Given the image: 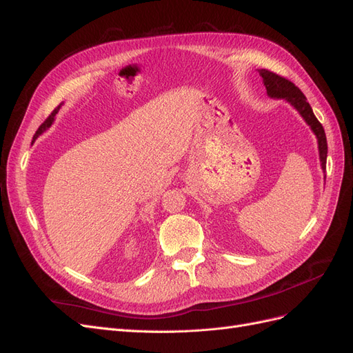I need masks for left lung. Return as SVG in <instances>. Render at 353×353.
Wrapping results in <instances>:
<instances>
[{
  "label": "left lung",
  "instance_id": "8db88e82",
  "mask_svg": "<svg viewBox=\"0 0 353 353\" xmlns=\"http://www.w3.org/2000/svg\"><path fill=\"white\" fill-rule=\"evenodd\" d=\"M259 74L263 79V85L268 92L270 97L274 99H285L288 103H292L293 108L303 116V119L311 126V130L318 138V148H319V160H321V166L325 169L327 165V137L324 132L323 125L315 117L312 108L306 101L303 92L299 90L296 85L288 81L284 77H280L268 69H261Z\"/></svg>",
  "mask_w": 353,
  "mask_h": 353
}]
</instances>
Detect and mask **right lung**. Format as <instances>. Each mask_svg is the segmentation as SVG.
Here are the masks:
<instances>
[{"label": "right lung", "instance_id": "1", "mask_svg": "<svg viewBox=\"0 0 353 353\" xmlns=\"http://www.w3.org/2000/svg\"><path fill=\"white\" fill-rule=\"evenodd\" d=\"M60 105H61V104H60ZM60 105H57V108L51 112V114L47 117V119L41 123V126L38 128V131H37V132H35V135H34V141L37 140L38 135H41L42 132H44V131L47 130V128H50V126H51L52 121H54V116L57 114V112H59V109H60ZM34 141H32V143H34Z\"/></svg>", "mask_w": 353, "mask_h": 353}]
</instances>
